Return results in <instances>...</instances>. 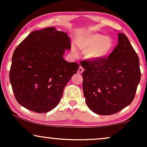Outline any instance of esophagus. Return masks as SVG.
<instances>
[{
    "instance_id": "obj_1",
    "label": "esophagus",
    "mask_w": 147,
    "mask_h": 147,
    "mask_svg": "<svg viewBox=\"0 0 147 147\" xmlns=\"http://www.w3.org/2000/svg\"><path fill=\"white\" fill-rule=\"evenodd\" d=\"M84 68H82V66H80V67H79V68L78 70H77V72H78V73H79V74H80V73H82V72H84Z\"/></svg>"
}]
</instances>
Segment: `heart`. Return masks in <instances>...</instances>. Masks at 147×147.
I'll return each mask as SVG.
<instances>
[{
    "instance_id": "1",
    "label": "heart",
    "mask_w": 147,
    "mask_h": 147,
    "mask_svg": "<svg viewBox=\"0 0 147 147\" xmlns=\"http://www.w3.org/2000/svg\"><path fill=\"white\" fill-rule=\"evenodd\" d=\"M79 47L88 59L98 61L106 57L113 48L112 38L102 34L90 33L77 42Z\"/></svg>"
}]
</instances>
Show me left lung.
<instances>
[{"label":"left lung","mask_w":147,"mask_h":147,"mask_svg":"<svg viewBox=\"0 0 147 147\" xmlns=\"http://www.w3.org/2000/svg\"><path fill=\"white\" fill-rule=\"evenodd\" d=\"M83 92L92 112L109 115L133 102L141 78L139 58L125 34L118 33V44L108 58L82 61Z\"/></svg>","instance_id":"1"}]
</instances>
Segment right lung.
<instances>
[{
	"mask_svg": "<svg viewBox=\"0 0 147 147\" xmlns=\"http://www.w3.org/2000/svg\"><path fill=\"white\" fill-rule=\"evenodd\" d=\"M70 48L67 33L53 27L32 32L16 47L9 80L20 105L38 113L58 105L65 85L79 67L63 58L65 50Z\"/></svg>",
	"mask_w": 147,
	"mask_h": 147,
	"instance_id": "obj_1",
	"label": "right lung"
}]
</instances>
